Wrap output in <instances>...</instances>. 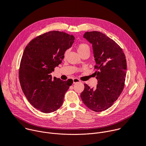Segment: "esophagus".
Wrapping results in <instances>:
<instances>
[{"label":"esophagus","mask_w":146,"mask_h":146,"mask_svg":"<svg viewBox=\"0 0 146 146\" xmlns=\"http://www.w3.org/2000/svg\"><path fill=\"white\" fill-rule=\"evenodd\" d=\"M80 80L77 78H74L73 79V83L74 84H75V83H80Z\"/></svg>","instance_id":"esophagus-1"}]
</instances>
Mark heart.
Returning <instances> with one entry per match:
<instances>
[{
    "label": "heart",
    "instance_id": "obj_1",
    "mask_svg": "<svg viewBox=\"0 0 146 146\" xmlns=\"http://www.w3.org/2000/svg\"><path fill=\"white\" fill-rule=\"evenodd\" d=\"M77 51L79 53L80 55H82V54L86 52H90V46L86 44V43H80L77 46ZM67 54V51H66L64 54V56H66Z\"/></svg>",
    "mask_w": 146,
    "mask_h": 146
}]
</instances>
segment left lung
Here are the masks:
<instances>
[{"label": "left lung", "mask_w": 146, "mask_h": 146, "mask_svg": "<svg viewBox=\"0 0 146 146\" xmlns=\"http://www.w3.org/2000/svg\"><path fill=\"white\" fill-rule=\"evenodd\" d=\"M83 37L92 44L95 58L94 74L98 79L96 88L84 84L80 94L84 104L90 110L101 112L110 108L121 94L126 76L127 62L120 47L99 31L86 32Z\"/></svg>", "instance_id": "8db88e82"}]
</instances>
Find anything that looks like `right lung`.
<instances>
[{
  "label": "right lung",
  "instance_id": "right-lung-1",
  "mask_svg": "<svg viewBox=\"0 0 146 146\" xmlns=\"http://www.w3.org/2000/svg\"><path fill=\"white\" fill-rule=\"evenodd\" d=\"M74 39L73 35L52 31L36 37L25 49L19 70L21 86L28 101L42 112L59 108L73 83L72 79L52 78L51 74L61 63Z\"/></svg>",
  "mask_w": 146,
  "mask_h": 146
}]
</instances>
